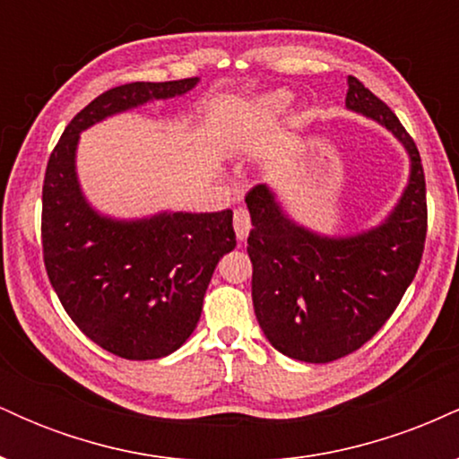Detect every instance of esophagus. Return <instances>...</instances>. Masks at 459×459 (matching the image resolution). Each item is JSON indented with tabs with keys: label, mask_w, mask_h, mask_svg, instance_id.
<instances>
[{
	"label": "esophagus",
	"mask_w": 459,
	"mask_h": 459,
	"mask_svg": "<svg viewBox=\"0 0 459 459\" xmlns=\"http://www.w3.org/2000/svg\"><path fill=\"white\" fill-rule=\"evenodd\" d=\"M233 226H235V235L237 239L244 241L247 233H250L252 229V222H250V213L246 212V209H235V215H233Z\"/></svg>",
	"instance_id": "1"
}]
</instances>
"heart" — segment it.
<instances>
[{"label": "heart", "instance_id": "obj_1", "mask_svg": "<svg viewBox=\"0 0 459 459\" xmlns=\"http://www.w3.org/2000/svg\"><path fill=\"white\" fill-rule=\"evenodd\" d=\"M291 101L293 97L284 91L261 94L247 105V125L250 127H267V125L278 123L291 109Z\"/></svg>", "mask_w": 459, "mask_h": 459}]
</instances>
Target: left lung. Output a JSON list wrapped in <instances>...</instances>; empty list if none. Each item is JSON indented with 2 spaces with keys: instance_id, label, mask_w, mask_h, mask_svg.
Wrapping results in <instances>:
<instances>
[{
  "instance_id": "left-lung-1",
  "label": "left lung",
  "mask_w": 459,
  "mask_h": 459,
  "mask_svg": "<svg viewBox=\"0 0 459 459\" xmlns=\"http://www.w3.org/2000/svg\"><path fill=\"white\" fill-rule=\"evenodd\" d=\"M345 108L391 131L410 157L402 198L377 226L321 235L284 212L265 183L246 196L252 230V304L263 334L302 362H332L365 345L414 281L428 235L425 175L414 140L386 103L356 77Z\"/></svg>"
}]
</instances>
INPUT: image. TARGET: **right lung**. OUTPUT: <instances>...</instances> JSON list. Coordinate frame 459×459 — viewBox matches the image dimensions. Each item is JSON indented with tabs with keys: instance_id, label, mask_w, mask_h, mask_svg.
Returning a JSON list of instances; mask_svg holds the SVG:
<instances>
[{
	"instance_id": "add662e5",
	"label": "right lung",
	"mask_w": 459,
	"mask_h": 459,
	"mask_svg": "<svg viewBox=\"0 0 459 459\" xmlns=\"http://www.w3.org/2000/svg\"><path fill=\"white\" fill-rule=\"evenodd\" d=\"M198 82H135L99 94L68 123L47 163V276L77 328L127 360L163 358L189 339L215 265L237 244L233 212H161L135 220L97 212L77 178L79 135L109 116L183 97Z\"/></svg>"
}]
</instances>
